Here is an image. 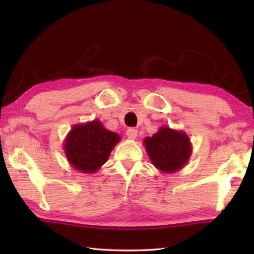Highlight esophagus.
<instances>
[{
	"mask_svg": "<svg viewBox=\"0 0 254 254\" xmlns=\"http://www.w3.org/2000/svg\"><path fill=\"white\" fill-rule=\"evenodd\" d=\"M127 136L130 140L136 139V136H137V130H135V128H133V127L128 128V130L127 131Z\"/></svg>",
	"mask_w": 254,
	"mask_h": 254,
	"instance_id": "34e87169",
	"label": "esophagus"
}]
</instances>
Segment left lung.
Segmentation results:
<instances>
[{
	"label": "left lung",
	"instance_id": "1",
	"mask_svg": "<svg viewBox=\"0 0 254 254\" xmlns=\"http://www.w3.org/2000/svg\"><path fill=\"white\" fill-rule=\"evenodd\" d=\"M143 145L152 165L166 174L183 169L192 152L190 139L186 133L168 127H160L152 136L145 137Z\"/></svg>",
	"mask_w": 254,
	"mask_h": 254
}]
</instances>
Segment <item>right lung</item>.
<instances>
[{"mask_svg":"<svg viewBox=\"0 0 254 254\" xmlns=\"http://www.w3.org/2000/svg\"><path fill=\"white\" fill-rule=\"evenodd\" d=\"M121 136L104 127L101 121L75 124L64 141L69 165L84 174H95L107 161Z\"/></svg>","mask_w":254,"mask_h":254,"instance_id":"add662e5","label":"right lung"}]
</instances>
